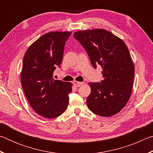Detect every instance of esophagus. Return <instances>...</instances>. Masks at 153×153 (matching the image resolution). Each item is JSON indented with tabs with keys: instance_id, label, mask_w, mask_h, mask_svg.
Masks as SVG:
<instances>
[{
	"instance_id": "1",
	"label": "esophagus",
	"mask_w": 153,
	"mask_h": 153,
	"mask_svg": "<svg viewBox=\"0 0 153 153\" xmlns=\"http://www.w3.org/2000/svg\"><path fill=\"white\" fill-rule=\"evenodd\" d=\"M74 85L76 87H79L80 86H82V85L83 84L82 82H77V81H74Z\"/></svg>"
}]
</instances>
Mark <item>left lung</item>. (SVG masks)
Masks as SVG:
<instances>
[{
  "label": "left lung",
  "mask_w": 153,
  "mask_h": 153,
  "mask_svg": "<svg viewBox=\"0 0 153 153\" xmlns=\"http://www.w3.org/2000/svg\"><path fill=\"white\" fill-rule=\"evenodd\" d=\"M94 69L101 66L103 79L90 82L91 92L86 102L98 115L111 117L125 107L132 88L134 66L126 44L107 30H88L74 33Z\"/></svg>",
  "instance_id": "left-lung-1"
}]
</instances>
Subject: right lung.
Masks as SVG:
<instances>
[{
  "mask_svg": "<svg viewBox=\"0 0 153 153\" xmlns=\"http://www.w3.org/2000/svg\"><path fill=\"white\" fill-rule=\"evenodd\" d=\"M71 32H52L41 36L25 52L21 82L32 108L44 117L53 119L66 111L71 83L54 79L61 67L64 47Z\"/></svg>",
  "mask_w": 153,
  "mask_h": 153,
  "instance_id": "add662e5",
  "label": "right lung"
}]
</instances>
